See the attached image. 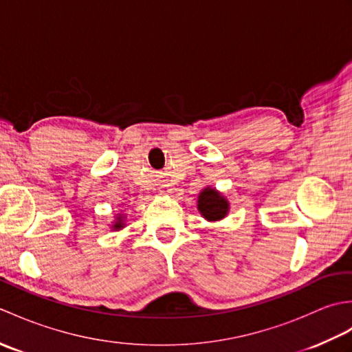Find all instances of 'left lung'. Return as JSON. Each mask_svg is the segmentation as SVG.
Listing matches in <instances>:
<instances>
[{
  "mask_svg": "<svg viewBox=\"0 0 352 352\" xmlns=\"http://www.w3.org/2000/svg\"><path fill=\"white\" fill-rule=\"evenodd\" d=\"M230 204L226 197L212 189L206 188L201 190L198 197V210L207 221H221L227 216Z\"/></svg>",
  "mask_w": 352,
  "mask_h": 352,
  "instance_id": "8db88e82",
  "label": "left lung"
}]
</instances>
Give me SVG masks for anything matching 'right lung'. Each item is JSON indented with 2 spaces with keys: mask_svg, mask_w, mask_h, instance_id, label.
Here are the masks:
<instances>
[{
  "mask_svg": "<svg viewBox=\"0 0 352 352\" xmlns=\"http://www.w3.org/2000/svg\"><path fill=\"white\" fill-rule=\"evenodd\" d=\"M122 227H124V218H122V216H118L115 223H113V226H111V228L118 231V230H121Z\"/></svg>",
  "mask_w": 352,
  "mask_h": 352,
  "instance_id": "right-lung-1",
  "label": "right lung"
}]
</instances>
